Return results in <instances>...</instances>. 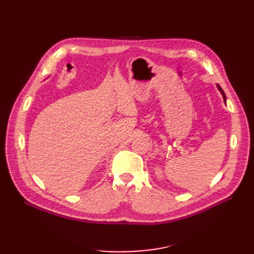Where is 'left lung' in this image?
<instances>
[{
    "label": "left lung",
    "mask_w": 254,
    "mask_h": 254,
    "mask_svg": "<svg viewBox=\"0 0 254 254\" xmlns=\"http://www.w3.org/2000/svg\"><path fill=\"white\" fill-rule=\"evenodd\" d=\"M218 87V89H219V91L221 92V94H222V96H224V99H225V101H226V95H225V92L224 91H222V89L219 87V86H217Z\"/></svg>",
    "instance_id": "8db88e82"
}]
</instances>
